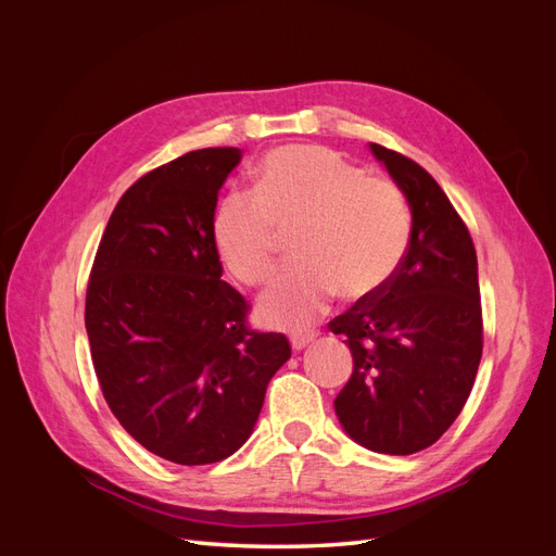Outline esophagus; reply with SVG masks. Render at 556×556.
Returning <instances> with one entry per match:
<instances>
[{
  "label": "esophagus",
  "mask_w": 556,
  "mask_h": 556,
  "mask_svg": "<svg viewBox=\"0 0 556 556\" xmlns=\"http://www.w3.org/2000/svg\"><path fill=\"white\" fill-rule=\"evenodd\" d=\"M290 341H292V348H294V350H304L308 343L315 341V336H313V333H294Z\"/></svg>",
  "instance_id": "esophagus-1"
}]
</instances>
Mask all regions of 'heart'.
<instances>
[{
    "mask_svg": "<svg viewBox=\"0 0 556 556\" xmlns=\"http://www.w3.org/2000/svg\"><path fill=\"white\" fill-rule=\"evenodd\" d=\"M296 228L299 262L260 299V315L282 329L313 325L339 292L378 294L406 255L410 215L392 180L325 146H285L260 164L255 192H229L213 217L220 257L245 285L268 280L282 233Z\"/></svg>",
    "mask_w": 556,
    "mask_h": 556,
    "instance_id": "b5f03b06",
    "label": "heart"
}]
</instances>
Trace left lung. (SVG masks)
Wrapping results in <instances>:
<instances>
[{
	"instance_id": "8db88e82",
	"label": "left lung",
	"mask_w": 556,
	"mask_h": 556,
	"mask_svg": "<svg viewBox=\"0 0 556 556\" xmlns=\"http://www.w3.org/2000/svg\"><path fill=\"white\" fill-rule=\"evenodd\" d=\"M371 150L406 194L413 229L394 278L329 323L355 362L333 408L366 450L413 454L441 439L473 390L482 357L478 257L431 174L396 150Z\"/></svg>"
}]
</instances>
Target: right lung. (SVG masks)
Returning a JSON list of instances; mask_svg holds the SVG:
<instances>
[{
  "label": "right lung",
  "mask_w": 556,
  "mask_h": 556,
  "mask_svg": "<svg viewBox=\"0 0 556 556\" xmlns=\"http://www.w3.org/2000/svg\"><path fill=\"white\" fill-rule=\"evenodd\" d=\"M239 162V148H204L141 176L113 208L88 282L86 329L111 413L180 466L237 452L292 355L285 333L248 327V301L220 280L213 217Z\"/></svg>",
  "instance_id": "1"
}]
</instances>
